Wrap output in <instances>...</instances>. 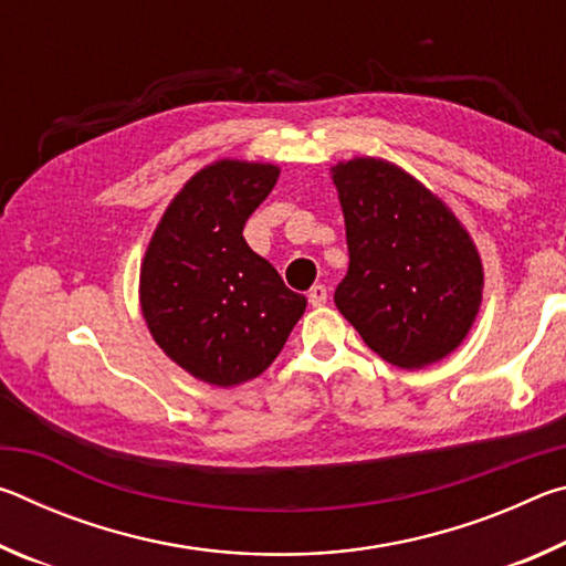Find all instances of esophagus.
Segmentation results:
<instances>
[{
	"instance_id": "esophagus-1",
	"label": "esophagus",
	"mask_w": 566,
	"mask_h": 566,
	"mask_svg": "<svg viewBox=\"0 0 566 566\" xmlns=\"http://www.w3.org/2000/svg\"><path fill=\"white\" fill-rule=\"evenodd\" d=\"M310 304L312 306H324V304H327V286L314 284L312 290H310Z\"/></svg>"
}]
</instances>
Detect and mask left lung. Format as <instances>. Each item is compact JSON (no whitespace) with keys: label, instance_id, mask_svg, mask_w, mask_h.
I'll list each match as a JSON object with an SVG mask.
<instances>
[{"label":"left lung","instance_id":"1","mask_svg":"<svg viewBox=\"0 0 566 566\" xmlns=\"http://www.w3.org/2000/svg\"><path fill=\"white\" fill-rule=\"evenodd\" d=\"M329 171L349 249L337 310L399 369L449 357L482 306L484 266L472 234L395 161L352 157Z\"/></svg>","mask_w":566,"mask_h":566}]
</instances>
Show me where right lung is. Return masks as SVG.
<instances>
[{"label": "right lung", "instance_id": "obj_1", "mask_svg": "<svg viewBox=\"0 0 566 566\" xmlns=\"http://www.w3.org/2000/svg\"><path fill=\"white\" fill-rule=\"evenodd\" d=\"M280 179L270 161L217 159L161 214L139 270L151 339L199 381L260 377L300 322L306 296L244 242V222Z\"/></svg>", "mask_w": 566, "mask_h": 566}]
</instances>
